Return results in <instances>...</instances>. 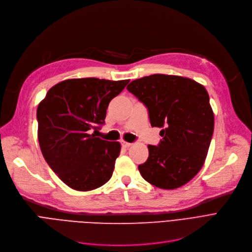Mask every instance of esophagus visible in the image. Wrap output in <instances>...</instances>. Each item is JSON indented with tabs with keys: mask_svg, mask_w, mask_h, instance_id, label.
<instances>
[{
	"mask_svg": "<svg viewBox=\"0 0 252 252\" xmlns=\"http://www.w3.org/2000/svg\"><path fill=\"white\" fill-rule=\"evenodd\" d=\"M121 145H122V147H123V148L128 149L129 147H131V145H132V143L127 142V141H125V140H122V141H121Z\"/></svg>",
	"mask_w": 252,
	"mask_h": 252,
	"instance_id": "obj_1",
	"label": "esophagus"
}]
</instances>
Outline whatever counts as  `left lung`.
Wrapping results in <instances>:
<instances>
[{
	"mask_svg": "<svg viewBox=\"0 0 252 252\" xmlns=\"http://www.w3.org/2000/svg\"><path fill=\"white\" fill-rule=\"evenodd\" d=\"M127 90L148 107L152 127L162 128L157 146L138 166L151 185L173 189L189 183L204 165L214 129L205 87L172 75L156 74L131 82Z\"/></svg>",
	"mask_w": 252,
	"mask_h": 252,
	"instance_id": "1",
	"label": "left lung"
}]
</instances>
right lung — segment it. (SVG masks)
I'll return each instance as SVG.
<instances>
[{
    "instance_id": "obj_1",
    "label": "right lung",
    "mask_w": 252,
    "mask_h": 252,
    "mask_svg": "<svg viewBox=\"0 0 252 252\" xmlns=\"http://www.w3.org/2000/svg\"><path fill=\"white\" fill-rule=\"evenodd\" d=\"M129 80L68 79L47 92L37 110L38 139L50 168L69 188L87 191L110 181L121 145L96 137L110 101Z\"/></svg>"
}]
</instances>
